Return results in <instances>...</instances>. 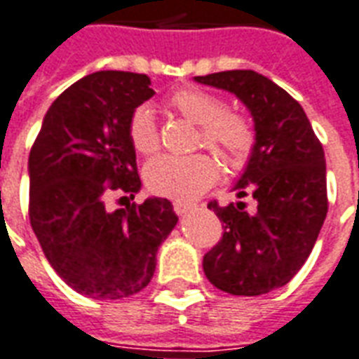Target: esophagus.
Instances as JSON below:
<instances>
[{
	"label": "esophagus",
	"mask_w": 359,
	"mask_h": 359,
	"mask_svg": "<svg viewBox=\"0 0 359 359\" xmlns=\"http://www.w3.org/2000/svg\"><path fill=\"white\" fill-rule=\"evenodd\" d=\"M193 208H195V204H191V202H187V201H176V202H174V212H176L177 215L189 214Z\"/></svg>",
	"instance_id": "1"
}]
</instances>
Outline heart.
<instances>
[{"instance_id": "b5f03b06", "label": "heart", "mask_w": 359, "mask_h": 359, "mask_svg": "<svg viewBox=\"0 0 359 359\" xmlns=\"http://www.w3.org/2000/svg\"><path fill=\"white\" fill-rule=\"evenodd\" d=\"M168 107L183 118L198 125V144L217 153L227 166H241L253 145L252 126L236 113L225 111L217 96L201 88H182L168 98ZM128 138L140 155L158 149V132L153 109L138 107L128 123ZM219 168L210 155L198 153L189 157L158 155L144 168V182L151 193L172 198H191L201 195L217 180Z\"/></svg>"}]
</instances>
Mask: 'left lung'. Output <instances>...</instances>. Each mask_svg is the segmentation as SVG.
<instances>
[{
	"label": "left lung",
	"mask_w": 359,
	"mask_h": 359,
	"mask_svg": "<svg viewBox=\"0 0 359 359\" xmlns=\"http://www.w3.org/2000/svg\"><path fill=\"white\" fill-rule=\"evenodd\" d=\"M195 81L234 94L255 130L246 168L233 185L255 208L210 202L223 236L204 255V274L221 292L263 295L287 284L316 244L327 215L323 147L301 104L265 75L231 69Z\"/></svg>",
	"instance_id": "8db88e82"
}]
</instances>
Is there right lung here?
Masks as SVG:
<instances>
[{"instance_id":"add662e5","label":"right lung","mask_w":359,"mask_h":359,"mask_svg":"<svg viewBox=\"0 0 359 359\" xmlns=\"http://www.w3.org/2000/svg\"><path fill=\"white\" fill-rule=\"evenodd\" d=\"M132 72H96L66 88L29 151V223L45 257L90 299H123L149 284L158 246L176 227L172 202L149 196L109 212L111 191L142 189L128 123L155 94Z\"/></svg>"}]
</instances>
